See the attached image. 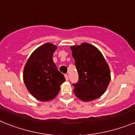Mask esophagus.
<instances>
[{
  "instance_id": "34e87169",
  "label": "esophagus",
  "mask_w": 135,
  "mask_h": 135,
  "mask_svg": "<svg viewBox=\"0 0 135 135\" xmlns=\"http://www.w3.org/2000/svg\"><path fill=\"white\" fill-rule=\"evenodd\" d=\"M64 77L66 78V80H69V75L67 74H65L64 75Z\"/></svg>"
}]
</instances>
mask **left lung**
<instances>
[{"label": "left lung", "mask_w": 135, "mask_h": 135, "mask_svg": "<svg viewBox=\"0 0 135 135\" xmlns=\"http://www.w3.org/2000/svg\"><path fill=\"white\" fill-rule=\"evenodd\" d=\"M79 80L74 86V93L83 102L100 97L110 81L109 66L100 51L89 43L71 46Z\"/></svg>", "instance_id": "8db88e82"}]
</instances>
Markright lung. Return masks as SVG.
<instances>
[{"mask_svg": "<svg viewBox=\"0 0 135 135\" xmlns=\"http://www.w3.org/2000/svg\"><path fill=\"white\" fill-rule=\"evenodd\" d=\"M57 46L47 42L33 52L25 65L23 80L27 90L41 102L54 99L65 81L64 75L57 70L53 60Z\"/></svg>", "mask_w": 135, "mask_h": 135, "instance_id": "right-lung-1", "label": "right lung"}]
</instances>
